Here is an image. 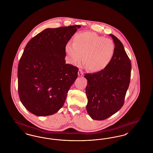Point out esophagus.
Returning a JSON list of instances; mask_svg holds the SVG:
<instances>
[{
  "label": "esophagus",
  "instance_id": "1",
  "mask_svg": "<svg viewBox=\"0 0 153 153\" xmlns=\"http://www.w3.org/2000/svg\"><path fill=\"white\" fill-rule=\"evenodd\" d=\"M78 75H79V76H82L83 75V72H82V70L79 69V71L78 72Z\"/></svg>",
  "mask_w": 153,
  "mask_h": 153
}]
</instances>
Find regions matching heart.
I'll return each mask as SVG.
<instances>
[{"label": "heart", "mask_w": 153, "mask_h": 153, "mask_svg": "<svg viewBox=\"0 0 153 153\" xmlns=\"http://www.w3.org/2000/svg\"><path fill=\"white\" fill-rule=\"evenodd\" d=\"M66 51L74 64L82 59L88 70L98 72L105 69L114 58L115 45L112 40L93 32H82L74 38L73 44L68 43Z\"/></svg>", "instance_id": "heart-1"}]
</instances>
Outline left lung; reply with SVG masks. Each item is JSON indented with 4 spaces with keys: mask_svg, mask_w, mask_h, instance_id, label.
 <instances>
[{
    "mask_svg": "<svg viewBox=\"0 0 153 153\" xmlns=\"http://www.w3.org/2000/svg\"><path fill=\"white\" fill-rule=\"evenodd\" d=\"M115 52L104 70L85 74L88 81L87 111L92 119L102 120L117 112L123 105L131 77V64L120 41L112 34Z\"/></svg>",
    "mask_w": 153,
    "mask_h": 153,
    "instance_id": "obj_1",
    "label": "left lung"
}]
</instances>
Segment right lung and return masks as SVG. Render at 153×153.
<instances>
[{"label":"right lung","instance_id":"add662e5","mask_svg":"<svg viewBox=\"0 0 153 153\" xmlns=\"http://www.w3.org/2000/svg\"><path fill=\"white\" fill-rule=\"evenodd\" d=\"M80 27L46 29L26 45L18 68V94L23 106L34 115H53L65 102L79 71L65 63L66 45Z\"/></svg>","mask_w":153,"mask_h":153}]
</instances>
